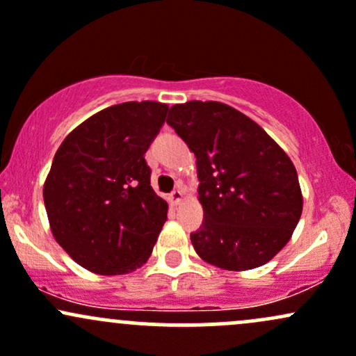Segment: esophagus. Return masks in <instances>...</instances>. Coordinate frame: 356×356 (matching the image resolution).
Segmentation results:
<instances>
[{
    "label": "esophagus",
    "instance_id": "1",
    "mask_svg": "<svg viewBox=\"0 0 356 356\" xmlns=\"http://www.w3.org/2000/svg\"><path fill=\"white\" fill-rule=\"evenodd\" d=\"M181 200H183V191L181 190H173V191H171L170 202L173 203V205H179V203H181Z\"/></svg>",
    "mask_w": 356,
    "mask_h": 356
}]
</instances>
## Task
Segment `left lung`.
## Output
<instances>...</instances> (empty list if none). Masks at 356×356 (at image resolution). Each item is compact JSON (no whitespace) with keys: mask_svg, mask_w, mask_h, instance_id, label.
<instances>
[{"mask_svg":"<svg viewBox=\"0 0 356 356\" xmlns=\"http://www.w3.org/2000/svg\"><path fill=\"white\" fill-rule=\"evenodd\" d=\"M166 122L197 158L200 257L225 270L264 266L289 242L302 211L298 171L241 111L215 101L171 106Z\"/></svg>","mask_w":356,"mask_h":356,"instance_id":"8db88e82","label":"left lung"}]
</instances>
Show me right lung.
Returning <instances> with one entry per match:
<instances>
[{
	"mask_svg": "<svg viewBox=\"0 0 356 356\" xmlns=\"http://www.w3.org/2000/svg\"><path fill=\"white\" fill-rule=\"evenodd\" d=\"M168 106L122 102L75 127L55 153L43 202L55 241L87 270L115 275L149 259L168 203L151 186L145 154Z\"/></svg>",
	"mask_w": 356,
	"mask_h": 356,
	"instance_id": "obj_1",
	"label": "right lung"
}]
</instances>
